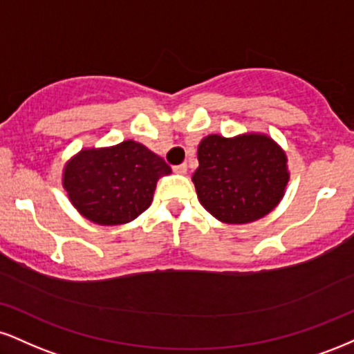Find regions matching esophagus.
<instances>
[{"label":"esophagus","instance_id":"34e87169","mask_svg":"<svg viewBox=\"0 0 354 354\" xmlns=\"http://www.w3.org/2000/svg\"><path fill=\"white\" fill-rule=\"evenodd\" d=\"M173 171L178 173V174H186V173H188V165L181 163V165L173 166Z\"/></svg>","mask_w":354,"mask_h":354}]
</instances>
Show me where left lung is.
Returning a JSON list of instances; mask_svg holds the SVG:
<instances>
[{
  "instance_id": "obj_1",
  "label": "left lung",
  "mask_w": 354,
  "mask_h": 354,
  "mask_svg": "<svg viewBox=\"0 0 354 354\" xmlns=\"http://www.w3.org/2000/svg\"><path fill=\"white\" fill-rule=\"evenodd\" d=\"M198 161L193 183L199 201L227 224L269 214L288 181L285 153L266 135H209L199 143Z\"/></svg>"
}]
</instances>
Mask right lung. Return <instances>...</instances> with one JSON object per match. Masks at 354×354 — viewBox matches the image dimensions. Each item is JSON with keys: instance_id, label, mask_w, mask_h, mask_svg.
Returning a JSON list of instances; mask_svg holds the SVG:
<instances>
[{"instance_id": "obj_1", "label": "right lung", "mask_w": 354, "mask_h": 354, "mask_svg": "<svg viewBox=\"0 0 354 354\" xmlns=\"http://www.w3.org/2000/svg\"><path fill=\"white\" fill-rule=\"evenodd\" d=\"M171 168L143 145L122 142L107 150H84L64 169V188L87 219L125 224L151 204L160 174Z\"/></svg>"}]
</instances>
